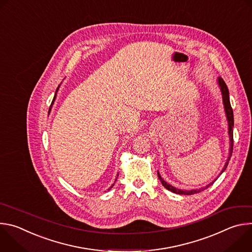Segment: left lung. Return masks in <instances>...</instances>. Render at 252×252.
Listing matches in <instances>:
<instances>
[{"label": "left lung", "instance_id": "obj_1", "mask_svg": "<svg viewBox=\"0 0 252 252\" xmlns=\"http://www.w3.org/2000/svg\"><path fill=\"white\" fill-rule=\"evenodd\" d=\"M219 84H220V90H221V93H222V98H223V103H224V109H225V113H226V117H227V121H228V132H229V137H230V150H229V157H228V159L223 167V169L221 170V172H223L225 170V168L227 167V164L229 162V159L231 158V155H232V150H233V111H232V107L230 105V101H229V93H228V89L224 83V81L221 79V78H219ZM158 178L159 181L161 182L162 186L174 192V193H177V194H188V195H191V194H194V193H198L200 191H203L204 189H206L207 188H209L213 183L209 184L208 186H206L205 188H202V189H192V190H182V189H175L173 187H171L170 185L166 184L163 179L161 178L160 174L158 172Z\"/></svg>", "mask_w": 252, "mask_h": 252}]
</instances>
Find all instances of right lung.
Wrapping results in <instances>:
<instances>
[{"instance_id": "obj_1", "label": "right lung", "mask_w": 252, "mask_h": 252, "mask_svg": "<svg viewBox=\"0 0 252 252\" xmlns=\"http://www.w3.org/2000/svg\"><path fill=\"white\" fill-rule=\"evenodd\" d=\"M57 92H58V89H57V91H56V94H57ZM56 94H55V96H54V99H53V101H52L51 105L53 104V102H54V100H55V98H56ZM50 111H51V106H50V110H49V113H50ZM111 188H112V187H111Z\"/></svg>"}]
</instances>
